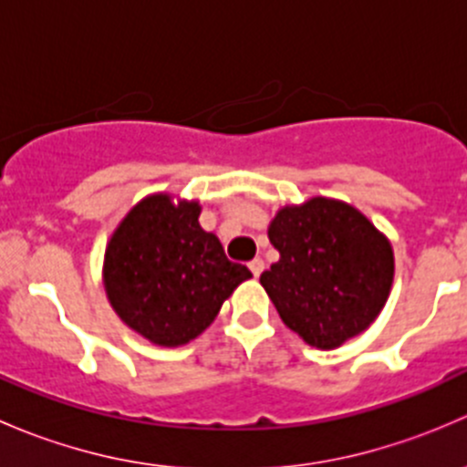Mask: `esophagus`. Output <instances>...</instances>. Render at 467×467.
I'll use <instances>...</instances> for the list:
<instances>
[{
	"mask_svg": "<svg viewBox=\"0 0 467 467\" xmlns=\"http://www.w3.org/2000/svg\"><path fill=\"white\" fill-rule=\"evenodd\" d=\"M248 268H251V271H253V275L260 277V273L264 271V260H262V257H255V260L248 264Z\"/></svg>",
	"mask_w": 467,
	"mask_h": 467,
	"instance_id": "esophagus-1",
	"label": "esophagus"
}]
</instances>
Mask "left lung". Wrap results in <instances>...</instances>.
Wrapping results in <instances>:
<instances>
[{
    "instance_id": "8db88e82",
    "label": "left lung",
    "mask_w": 467,
    "mask_h": 467,
    "mask_svg": "<svg viewBox=\"0 0 467 467\" xmlns=\"http://www.w3.org/2000/svg\"><path fill=\"white\" fill-rule=\"evenodd\" d=\"M280 260L260 275L282 323L318 350L366 332L395 275L389 237L346 201L314 196L285 205L268 223Z\"/></svg>"
}]
</instances>
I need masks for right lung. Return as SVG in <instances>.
<instances>
[{"label": "right lung", "mask_w": 467, "mask_h": 467, "mask_svg": "<svg viewBox=\"0 0 467 467\" xmlns=\"http://www.w3.org/2000/svg\"><path fill=\"white\" fill-rule=\"evenodd\" d=\"M199 216V201L158 192L130 207L108 239V303L153 346L178 348L203 334L233 291L253 277L225 257Z\"/></svg>", "instance_id": "add662e5"}]
</instances>
